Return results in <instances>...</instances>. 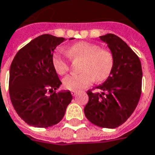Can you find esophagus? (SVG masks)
I'll use <instances>...</instances> for the list:
<instances>
[{"instance_id": "1", "label": "esophagus", "mask_w": 155, "mask_h": 155, "mask_svg": "<svg viewBox=\"0 0 155 155\" xmlns=\"http://www.w3.org/2000/svg\"><path fill=\"white\" fill-rule=\"evenodd\" d=\"M71 94H72V96H76L78 94V91H71Z\"/></svg>"}]
</instances>
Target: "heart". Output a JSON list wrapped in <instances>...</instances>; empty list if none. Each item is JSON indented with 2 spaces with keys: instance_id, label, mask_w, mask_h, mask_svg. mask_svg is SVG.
Listing matches in <instances>:
<instances>
[{
  "instance_id": "1",
  "label": "heart",
  "mask_w": 155,
  "mask_h": 155,
  "mask_svg": "<svg viewBox=\"0 0 155 155\" xmlns=\"http://www.w3.org/2000/svg\"><path fill=\"white\" fill-rule=\"evenodd\" d=\"M72 59L84 60L81 67L82 73L70 74L63 80V85L70 91H80L91 85L93 82L106 81L111 74L114 64V57L111 51L101 49L97 44L81 42L68 49ZM53 64L59 74H66L70 64L65 56L57 53L53 57Z\"/></svg>"
}]
</instances>
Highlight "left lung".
Wrapping results in <instances>:
<instances>
[{
	"instance_id": "left-lung-1",
	"label": "left lung",
	"mask_w": 155,
	"mask_h": 155,
	"mask_svg": "<svg viewBox=\"0 0 155 155\" xmlns=\"http://www.w3.org/2000/svg\"><path fill=\"white\" fill-rule=\"evenodd\" d=\"M100 39L107 44L114 57L109 77L96 88L101 92L87 91L86 118L101 127L116 128L126 122L140 99L142 66L140 59L129 46L115 34L108 33Z\"/></svg>"
}]
</instances>
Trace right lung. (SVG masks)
Masks as SVG:
<instances>
[{"instance_id":"add662e5","label":"right lung","mask_w":155,"mask_h":155,"mask_svg":"<svg viewBox=\"0 0 155 155\" xmlns=\"http://www.w3.org/2000/svg\"><path fill=\"white\" fill-rule=\"evenodd\" d=\"M64 40L43 34L21 48L12 62L11 101L18 116L30 126L48 127L59 123L73 98L70 91L56 92L62 83L53 64V54Z\"/></svg>"}]
</instances>
